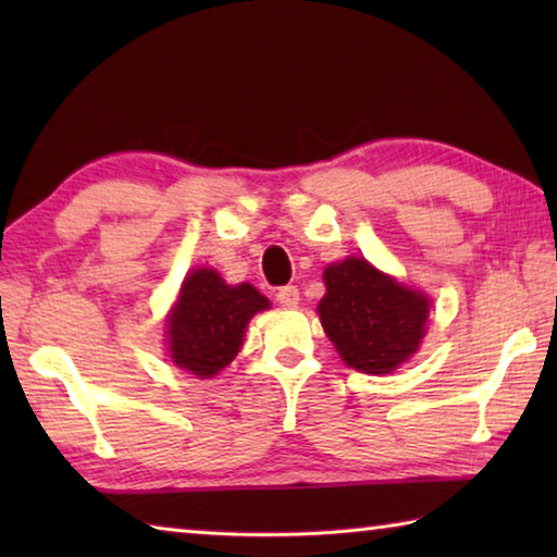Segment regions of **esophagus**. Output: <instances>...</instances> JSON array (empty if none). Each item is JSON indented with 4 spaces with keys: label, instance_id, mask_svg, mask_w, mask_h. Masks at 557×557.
I'll return each mask as SVG.
<instances>
[{
    "label": "esophagus",
    "instance_id": "esophagus-1",
    "mask_svg": "<svg viewBox=\"0 0 557 557\" xmlns=\"http://www.w3.org/2000/svg\"><path fill=\"white\" fill-rule=\"evenodd\" d=\"M277 301L280 305H285V307H295L297 301H299V289L295 287V285H285V287H280L277 289Z\"/></svg>",
    "mask_w": 557,
    "mask_h": 557
}]
</instances>
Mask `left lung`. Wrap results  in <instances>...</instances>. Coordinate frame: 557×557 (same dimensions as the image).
<instances>
[{
    "mask_svg": "<svg viewBox=\"0 0 557 557\" xmlns=\"http://www.w3.org/2000/svg\"><path fill=\"white\" fill-rule=\"evenodd\" d=\"M324 282L319 317L351 369L391 373L418 351L430 314L425 295L398 285L358 258L329 265Z\"/></svg>",
    "mask_w": 557,
    "mask_h": 557,
    "instance_id": "8db88e82",
    "label": "left lung"
}]
</instances>
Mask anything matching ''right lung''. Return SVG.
I'll return each instance as SVG.
<instances>
[{
	"mask_svg": "<svg viewBox=\"0 0 557 557\" xmlns=\"http://www.w3.org/2000/svg\"><path fill=\"white\" fill-rule=\"evenodd\" d=\"M270 301L252 285H225L215 270H196L184 280L172 317L169 351L178 369L211 379L240 351L250 317Z\"/></svg>",
	"mask_w": 557,
	"mask_h": 557,
	"instance_id": "obj_1",
	"label": "right lung"
}]
</instances>
